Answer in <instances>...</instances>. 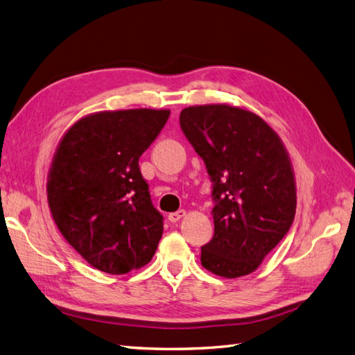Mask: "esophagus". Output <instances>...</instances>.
Masks as SVG:
<instances>
[{
  "label": "esophagus",
  "mask_w": 355,
  "mask_h": 355,
  "mask_svg": "<svg viewBox=\"0 0 355 355\" xmlns=\"http://www.w3.org/2000/svg\"><path fill=\"white\" fill-rule=\"evenodd\" d=\"M184 214H186L184 210H178V211H175V213H169V214H168V220L172 222V223H175V222H178Z\"/></svg>",
  "instance_id": "esophagus-1"
}]
</instances>
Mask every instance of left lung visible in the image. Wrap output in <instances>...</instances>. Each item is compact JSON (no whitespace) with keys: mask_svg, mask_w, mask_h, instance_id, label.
<instances>
[{"mask_svg":"<svg viewBox=\"0 0 355 355\" xmlns=\"http://www.w3.org/2000/svg\"><path fill=\"white\" fill-rule=\"evenodd\" d=\"M180 127L211 181L214 235L201 264L222 277L255 271L293 226L295 183L279 136L258 115L228 105L190 106Z\"/></svg>","mask_w":355,"mask_h":355,"instance_id":"left-lung-1","label":"left lung"}]
</instances>
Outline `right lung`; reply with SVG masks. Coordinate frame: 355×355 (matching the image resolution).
I'll return each instance as SVG.
<instances>
[{
	"mask_svg": "<svg viewBox=\"0 0 355 355\" xmlns=\"http://www.w3.org/2000/svg\"><path fill=\"white\" fill-rule=\"evenodd\" d=\"M169 111L129 109L83 118L66 133L48 180L51 213L88 264L124 275L148 264L163 232L139 157Z\"/></svg>",
	"mask_w": 355,
	"mask_h": 355,
	"instance_id": "1",
	"label": "right lung"
}]
</instances>
